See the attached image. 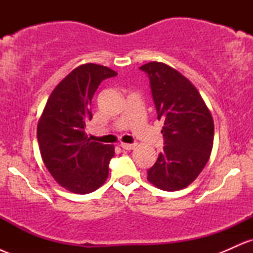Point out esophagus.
Listing matches in <instances>:
<instances>
[{
  "label": "esophagus",
  "mask_w": 253,
  "mask_h": 253,
  "mask_svg": "<svg viewBox=\"0 0 253 253\" xmlns=\"http://www.w3.org/2000/svg\"><path fill=\"white\" fill-rule=\"evenodd\" d=\"M121 146V149H124V150H133L135 147V144H121L120 145Z\"/></svg>",
  "instance_id": "obj_1"
}]
</instances>
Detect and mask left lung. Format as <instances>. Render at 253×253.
Returning a JSON list of instances; mask_svg holds the SVG:
<instances>
[{
	"label": "left lung",
	"mask_w": 253,
	"mask_h": 253,
	"mask_svg": "<svg viewBox=\"0 0 253 253\" xmlns=\"http://www.w3.org/2000/svg\"><path fill=\"white\" fill-rule=\"evenodd\" d=\"M139 69L149 76L157 119L164 123L163 151L147 170V179L165 191L183 189L210 159L214 139L211 112L195 86L175 69L158 62Z\"/></svg>",
	"instance_id": "left-lung-1"
}]
</instances>
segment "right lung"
<instances>
[{
    "label": "right lung",
    "mask_w": 253,
    "mask_h": 253,
    "mask_svg": "<svg viewBox=\"0 0 253 253\" xmlns=\"http://www.w3.org/2000/svg\"><path fill=\"white\" fill-rule=\"evenodd\" d=\"M117 72L97 64L71 71L52 91L38 124L40 153L47 170L63 188L75 194L96 190L108 177L114 146L86 139L90 106L101 82Z\"/></svg>",
    "instance_id": "right-lung-1"
}]
</instances>
